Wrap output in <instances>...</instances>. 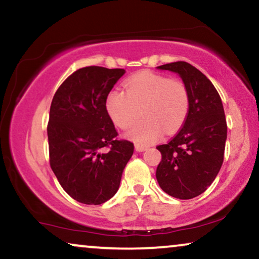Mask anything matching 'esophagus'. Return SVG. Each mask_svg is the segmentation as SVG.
Returning a JSON list of instances; mask_svg holds the SVG:
<instances>
[{
    "label": "esophagus",
    "mask_w": 259,
    "mask_h": 259,
    "mask_svg": "<svg viewBox=\"0 0 259 259\" xmlns=\"http://www.w3.org/2000/svg\"><path fill=\"white\" fill-rule=\"evenodd\" d=\"M135 149H136V151H139V153H142V151H146V150L148 149V147H144V146H140V144H136Z\"/></svg>",
    "instance_id": "34e87169"
}]
</instances>
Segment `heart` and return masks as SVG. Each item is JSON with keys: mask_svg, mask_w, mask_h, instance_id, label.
Segmentation results:
<instances>
[{"mask_svg": "<svg viewBox=\"0 0 259 259\" xmlns=\"http://www.w3.org/2000/svg\"><path fill=\"white\" fill-rule=\"evenodd\" d=\"M105 108L120 129L132 126L142 112L144 118L127 132V137L136 143L149 144L163 132L173 134L180 129L188 115L189 96L182 81L143 71L124 82V92L112 90Z\"/></svg>", "mask_w": 259, "mask_h": 259, "instance_id": "b5f03b06", "label": "heart"}]
</instances>
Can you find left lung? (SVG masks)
<instances>
[{
    "mask_svg": "<svg viewBox=\"0 0 259 259\" xmlns=\"http://www.w3.org/2000/svg\"><path fill=\"white\" fill-rule=\"evenodd\" d=\"M181 78L189 96L184 126L173 140L161 144L156 179L162 191L187 200L204 193L222 168L227 125L220 96L209 79L186 61L162 65Z\"/></svg>",
    "mask_w": 259,
    "mask_h": 259,
    "instance_id": "left-lung-1",
    "label": "left lung"
}]
</instances>
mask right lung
Returning <instances> with one entry per match:
<instances>
[{
	"label": "right lung",
	"instance_id": "1",
	"mask_svg": "<svg viewBox=\"0 0 259 259\" xmlns=\"http://www.w3.org/2000/svg\"><path fill=\"white\" fill-rule=\"evenodd\" d=\"M123 68L89 66L72 73L55 92L47 126L50 163L61 187L74 200L101 205L119 188L134 144L117 140L105 108ZM109 147L108 152H103Z\"/></svg>",
	"mask_w": 259,
	"mask_h": 259
}]
</instances>
